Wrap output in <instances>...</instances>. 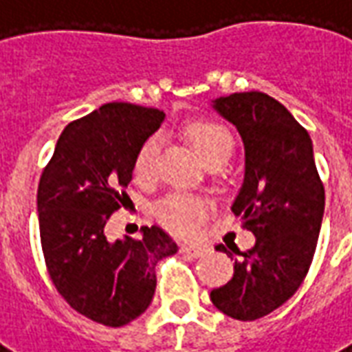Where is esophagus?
<instances>
[{
	"instance_id": "esophagus-1",
	"label": "esophagus",
	"mask_w": 352,
	"mask_h": 352,
	"mask_svg": "<svg viewBox=\"0 0 352 352\" xmlns=\"http://www.w3.org/2000/svg\"><path fill=\"white\" fill-rule=\"evenodd\" d=\"M181 252L198 258V256H204L209 252V247H206V245H181Z\"/></svg>"
}]
</instances>
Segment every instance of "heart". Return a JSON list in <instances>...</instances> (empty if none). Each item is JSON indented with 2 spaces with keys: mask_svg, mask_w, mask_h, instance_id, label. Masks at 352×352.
Returning a JSON list of instances; mask_svg holds the SVG:
<instances>
[{
  "mask_svg": "<svg viewBox=\"0 0 352 352\" xmlns=\"http://www.w3.org/2000/svg\"><path fill=\"white\" fill-rule=\"evenodd\" d=\"M184 135L209 168L214 164L228 162L236 148V141L228 128L214 120H206V118L192 120L184 126ZM158 154H160V141L156 135L141 143L133 162V175L138 181L141 183L154 181L158 169ZM207 211L209 206L204 199L173 194L156 206L154 214L162 226L169 232L177 236H192L207 217Z\"/></svg>",
  "mask_w": 352,
  "mask_h": 352,
  "instance_id": "heart-1",
  "label": "heart"
}]
</instances>
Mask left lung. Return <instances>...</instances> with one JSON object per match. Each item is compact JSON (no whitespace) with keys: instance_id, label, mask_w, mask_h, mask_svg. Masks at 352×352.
I'll return each instance as SVG.
<instances>
[{"instance_id":"8db88e82","label":"left lung","mask_w":352,"mask_h":352,"mask_svg":"<svg viewBox=\"0 0 352 352\" xmlns=\"http://www.w3.org/2000/svg\"><path fill=\"white\" fill-rule=\"evenodd\" d=\"M213 109L243 139L245 177L232 211L256 243L245 252L234 245V277L211 290V302L228 317L256 320L292 298L309 272L324 214V186L309 133L272 96L230 94L217 98ZM217 251L228 254L224 245Z\"/></svg>"}]
</instances>
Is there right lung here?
<instances>
[{
	"mask_svg": "<svg viewBox=\"0 0 352 352\" xmlns=\"http://www.w3.org/2000/svg\"><path fill=\"white\" fill-rule=\"evenodd\" d=\"M164 111L105 103L73 120L58 139L37 188L39 234L54 287L73 309L100 324L124 326L145 313L156 290L154 267L177 252L158 226L109 241L105 224L128 199L141 143Z\"/></svg>",
	"mask_w": 352,
	"mask_h": 352,
	"instance_id": "1",
	"label": "right lung"
}]
</instances>
